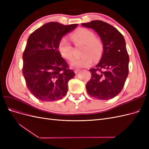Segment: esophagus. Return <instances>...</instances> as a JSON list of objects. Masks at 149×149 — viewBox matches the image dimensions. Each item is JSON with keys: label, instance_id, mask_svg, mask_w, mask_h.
<instances>
[{"label": "esophagus", "instance_id": "obj_1", "mask_svg": "<svg viewBox=\"0 0 149 149\" xmlns=\"http://www.w3.org/2000/svg\"><path fill=\"white\" fill-rule=\"evenodd\" d=\"M74 73H78V72L80 71V69H77V68H76V69H74Z\"/></svg>", "mask_w": 149, "mask_h": 149}]
</instances>
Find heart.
<instances>
[{
	"instance_id": "b5f03b06",
	"label": "heart",
	"mask_w": 149,
	"mask_h": 149,
	"mask_svg": "<svg viewBox=\"0 0 149 149\" xmlns=\"http://www.w3.org/2000/svg\"><path fill=\"white\" fill-rule=\"evenodd\" d=\"M71 38L75 44L83 43L82 55L70 61V65L74 68H84L91 65L93 58L98 60L104 52L103 43L100 39L95 37L93 31L85 28H80L71 34ZM58 50L61 55L66 60H71L73 56V48L66 37H63L58 43Z\"/></svg>"
}]
</instances>
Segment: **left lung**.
I'll use <instances>...</instances> for the list:
<instances>
[{
    "label": "left lung",
    "instance_id": "8db88e82",
    "mask_svg": "<svg viewBox=\"0 0 149 149\" xmlns=\"http://www.w3.org/2000/svg\"><path fill=\"white\" fill-rule=\"evenodd\" d=\"M81 25L96 31L104 46L100 62L89 70L91 78L86 84L87 93L99 100L114 98L122 91L129 74V57L125 39L113 26L101 20Z\"/></svg>",
    "mask_w": 149,
    "mask_h": 149
}]
</instances>
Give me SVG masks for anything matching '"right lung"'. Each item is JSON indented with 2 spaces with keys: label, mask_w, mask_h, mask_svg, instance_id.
<instances>
[{
  "label": "right lung",
  "mask_w": 149,
  "mask_h": 149,
  "mask_svg": "<svg viewBox=\"0 0 149 149\" xmlns=\"http://www.w3.org/2000/svg\"><path fill=\"white\" fill-rule=\"evenodd\" d=\"M78 25L49 22L29 36L23 53L22 73L29 90L38 100L53 101L66 96L68 83L75 73L61 57L58 43Z\"/></svg>",
  "instance_id": "right-lung-1"
}]
</instances>
